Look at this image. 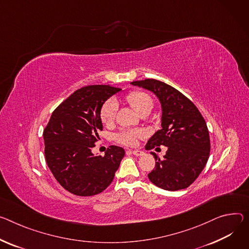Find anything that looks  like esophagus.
<instances>
[{
    "instance_id": "esophagus-1",
    "label": "esophagus",
    "mask_w": 249,
    "mask_h": 249,
    "mask_svg": "<svg viewBox=\"0 0 249 249\" xmlns=\"http://www.w3.org/2000/svg\"><path fill=\"white\" fill-rule=\"evenodd\" d=\"M128 152L132 153V154L135 155V156H143V155H144V152H143V151H140V150H129Z\"/></svg>"
}]
</instances>
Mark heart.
Wrapping results in <instances>:
<instances>
[{"mask_svg": "<svg viewBox=\"0 0 249 249\" xmlns=\"http://www.w3.org/2000/svg\"><path fill=\"white\" fill-rule=\"evenodd\" d=\"M126 101L133 107L139 115L144 112H151L153 108L152 97L143 91H132L126 96ZM117 112V104L114 100L106 101L100 109V119L105 125L111 124L115 119ZM141 136L138 130L125 129L116 135V140L126 146H134L137 139Z\"/></svg>", "mask_w": 249, "mask_h": 249, "instance_id": "1", "label": "heart"}]
</instances>
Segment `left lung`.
<instances>
[{
	"mask_svg": "<svg viewBox=\"0 0 249 249\" xmlns=\"http://www.w3.org/2000/svg\"><path fill=\"white\" fill-rule=\"evenodd\" d=\"M153 92L162 107V129L149 139L146 149L156 146L168 148L164 159L157 160L155 169L148 175L151 182L166 191L188 188L205 168L211 151L207 123L196 105L178 90L156 79L131 82Z\"/></svg>",
	"mask_w": 249,
	"mask_h": 249,
	"instance_id": "obj_1",
	"label": "left lung"
}]
</instances>
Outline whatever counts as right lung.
Listing matches in <instances>:
<instances>
[{
  "mask_svg": "<svg viewBox=\"0 0 249 249\" xmlns=\"http://www.w3.org/2000/svg\"><path fill=\"white\" fill-rule=\"evenodd\" d=\"M121 89L89 85L77 89L53 112L43 131L44 155L55 179L70 193L90 196L103 192L114 178L125 155L110 146L105 155H93L103 126L100 109Z\"/></svg>",
  "mask_w": 249,
  "mask_h": 249,
  "instance_id": "1",
  "label": "right lung"
}]
</instances>
